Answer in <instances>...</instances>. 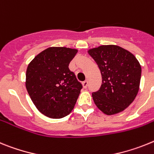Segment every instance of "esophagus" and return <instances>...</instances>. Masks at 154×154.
<instances>
[{
    "label": "esophagus",
    "mask_w": 154,
    "mask_h": 154,
    "mask_svg": "<svg viewBox=\"0 0 154 154\" xmlns=\"http://www.w3.org/2000/svg\"><path fill=\"white\" fill-rule=\"evenodd\" d=\"M82 85H83V87H84V88H87V87H88V81H84V82L82 83Z\"/></svg>",
    "instance_id": "34e87169"
}]
</instances>
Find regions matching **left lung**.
Wrapping results in <instances>:
<instances>
[{
	"mask_svg": "<svg viewBox=\"0 0 154 154\" xmlns=\"http://www.w3.org/2000/svg\"><path fill=\"white\" fill-rule=\"evenodd\" d=\"M101 73L102 83L92 93L96 106L105 115L117 114L134 101L140 88L141 66L133 53L115 45L88 50Z\"/></svg>",
	"mask_w": 154,
	"mask_h": 154,
	"instance_id": "8db88e82",
	"label": "left lung"
}]
</instances>
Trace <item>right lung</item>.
<instances>
[{
	"instance_id": "obj_1",
	"label": "right lung",
	"mask_w": 154,
	"mask_h": 154,
	"mask_svg": "<svg viewBox=\"0 0 154 154\" xmlns=\"http://www.w3.org/2000/svg\"><path fill=\"white\" fill-rule=\"evenodd\" d=\"M77 49L49 47L31 61L25 86L33 104L44 116L61 119L72 112L82 85L69 69Z\"/></svg>"
}]
</instances>
